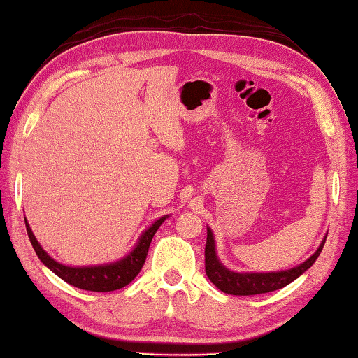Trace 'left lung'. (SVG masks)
<instances>
[{
	"label": "left lung",
	"instance_id": "8db88e82",
	"mask_svg": "<svg viewBox=\"0 0 358 358\" xmlns=\"http://www.w3.org/2000/svg\"><path fill=\"white\" fill-rule=\"evenodd\" d=\"M327 238V237H325ZM325 238L317 248V251L313 254L310 259L305 262L294 266L290 270L282 271H270V273H237L224 266L220 259L216 256L215 250V238L211 229L207 227V245H205V273H207L208 280L215 284V286L222 290L224 294L230 295H257V294H266L273 292V290L281 289L287 284L296 280L300 275L310 268V266L316 262L320 251L325 245Z\"/></svg>",
	"mask_w": 358,
	"mask_h": 358
}]
</instances>
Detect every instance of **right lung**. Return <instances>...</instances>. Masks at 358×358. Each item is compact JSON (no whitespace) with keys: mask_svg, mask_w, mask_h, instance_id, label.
I'll use <instances>...</instances> for the list:
<instances>
[{"mask_svg":"<svg viewBox=\"0 0 358 358\" xmlns=\"http://www.w3.org/2000/svg\"><path fill=\"white\" fill-rule=\"evenodd\" d=\"M166 217L169 216L159 217V220L155 221L147 230H145L141 235V238H138L136 248L128 254V256L120 259L118 262L93 266H68L57 262L55 259H52L44 250H42V246L39 245V241L36 240L33 230L29 227L27 220L25 224L29 241H31L36 254H38L41 262L48 266L53 273L62 278L63 281L71 284V286L78 289L93 290V292H110V290H117L128 286V284L138 275V271L142 270V266L145 264V259H147L151 240H153L156 230L166 221Z\"/></svg>","mask_w":358,"mask_h":358,"instance_id":"right-lung-1","label":"right lung"}]
</instances>
